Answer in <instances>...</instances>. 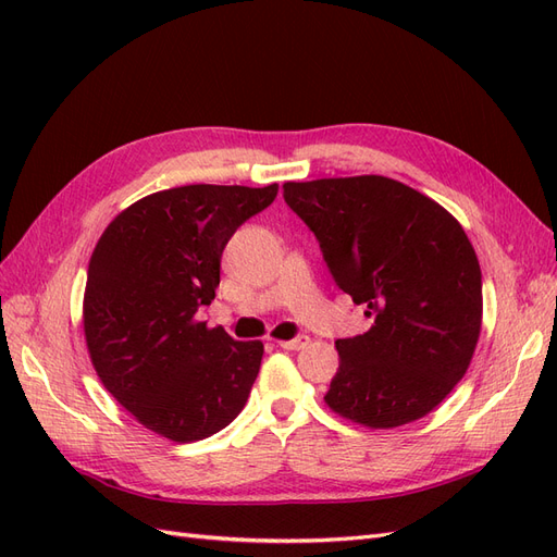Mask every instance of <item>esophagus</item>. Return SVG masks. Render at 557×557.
Wrapping results in <instances>:
<instances>
[{
	"instance_id": "34e87169",
	"label": "esophagus",
	"mask_w": 557,
	"mask_h": 557,
	"mask_svg": "<svg viewBox=\"0 0 557 557\" xmlns=\"http://www.w3.org/2000/svg\"><path fill=\"white\" fill-rule=\"evenodd\" d=\"M276 344H278L281 348H285V350H299V348H305V346L309 344V336H297V339H290V342L276 339Z\"/></svg>"
}]
</instances>
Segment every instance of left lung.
<instances>
[{
    "instance_id": "left-lung-1",
    "label": "left lung",
    "mask_w": 557,
    "mask_h": 557,
    "mask_svg": "<svg viewBox=\"0 0 557 557\" xmlns=\"http://www.w3.org/2000/svg\"><path fill=\"white\" fill-rule=\"evenodd\" d=\"M334 283L374 318L336 339L325 404L350 423L393 430L428 416L469 369L483 320L481 267L462 225L385 176L283 183Z\"/></svg>"
}]
</instances>
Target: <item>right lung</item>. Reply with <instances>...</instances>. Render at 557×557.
I'll list each match as a JSON object with an SVG mask.
<instances>
[{
	"label": "right lung",
	"instance_id": "right-lung-1",
	"mask_svg": "<svg viewBox=\"0 0 557 557\" xmlns=\"http://www.w3.org/2000/svg\"><path fill=\"white\" fill-rule=\"evenodd\" d=\"M278 185H181L117 213L99 237L83 295L95 372L139 423L188 444L230 425L258 379L262 342L195 318L221 283V256Z\"/></svg>",
	"mask_w": 557,
	"mask_h": 557
}]
</instances>
